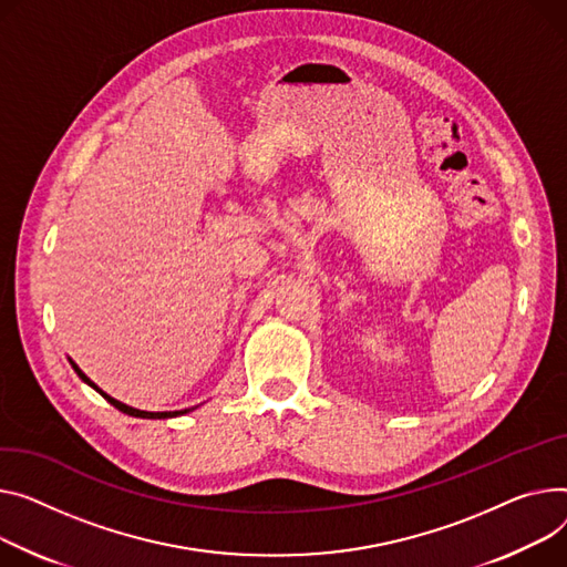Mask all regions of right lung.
Returning a JSON list of instances; mask_svg holds the SVG:
<instances>
[{"label":"right lung","instance_id":"1","mask_svg":"<svg viewBox=\"0 0 567 567\" xmlns=\"http://www.w3.org/2000/svg\"><path fill=\"white\" fill-rule=\"evenodd\" d=\"M70 364H72V369L74 371H78V375H80V379L86 383V385H91L95 392H100L113 408H118L121 412H125V414H130V417H141V420H168V417H179V414H184V412H188V410H194V408H184V410H175V412H147V410H138V408H132V405H125L123 401H118V399H113V396H109L106 392H102L91 379H89V375L78 367V364H74L72 360H70Z\"/></svg>","mask_w":567,"mask_h":567}]
</instances>
